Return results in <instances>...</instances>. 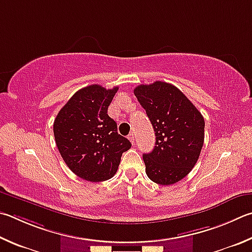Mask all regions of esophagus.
<instances>
[{
  "mask_svg": "<svg viewBox=\"0 0 252 252\" xmlns=\"http://www.w3.org/2000/svg\"><path fill=\"white\" fill-rule=\"evenodd\" d=\"M127 139L130 140V142H131L132 144L134 143V140H135V138H134V133H133V132H131V133H130L129 135H127Z\"/></svg>",
  "mask_w": 252,
  "mask_h": 252,
  "instance_id": "esophagus-1",
  "label": "esophagus"
}]
</instances>
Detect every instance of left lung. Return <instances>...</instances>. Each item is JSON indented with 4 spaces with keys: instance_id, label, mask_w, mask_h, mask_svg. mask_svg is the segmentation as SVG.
<instances>
[{
    "instance_id": "1",
    "label": "left lung",
    "mask_w": 252,
    "mask_h": 252,
    "mask_svg": "<svg viewBox=\"0 0 252 252\" xmlns=\"http://www.w3.org/2000/svg\"><path fill=\"white\" fill-rule=\"evenodd\" d=\"M138 101L157 136L151 153L143 154L146 175L159 185L175 184L195 166L205 138V121L186 95L164 81L140 85Z\"/></svg>"
}]
</instances>
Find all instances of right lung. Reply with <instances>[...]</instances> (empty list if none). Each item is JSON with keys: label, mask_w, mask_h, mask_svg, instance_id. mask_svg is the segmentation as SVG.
<instances>
[{"label": "right lung", "mask_w": 252, "mask_h": 252, "mask_svg": "<svg viewBox=\"0 0 252 252\" xmlns=\"http://www.w3.org/2000/svg\"><path fill=\"white\" fill-rule=\"evenodd\" d=\"M118 87L99 85L77 91L58 112L54 135L59 153L77 176L90 182L111 178L130 141L118 133L117 122L108 116Z\"/></svg>", "instance_id": "add662e5"}]
</instances>
